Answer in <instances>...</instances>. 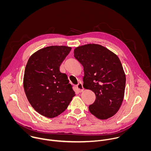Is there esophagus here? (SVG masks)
Returning a JSON list of instances; mask_svg holds the SVG:
<instances>
[{
	"instance_id": "esophagus-1",
	"label": "esophagus",
	"mask_w": 151,
	"mask_h": 151,
	"mask_svg": "<svg viewBox=\"0 0 151 151\" xmlns=\"http://www.w3.org/2000/svg\"><path fill=\"white\" fill-rule=\"evenodd\" d=\"M76 87L79 91V92H82L83 90V85H82V83L81 82H79L78 83V84L77 85Z\"/></svg>"
}]
</instances>
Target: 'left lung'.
Here are the masks:
<instances>
[{"label":"left lung","mask_w":151,"mask_h":151,"mask_svg":"<svg viewBox=\"0 0 151 151\" xmlns=\"http://www.w3.org/2000/svg\"><path fill=\"white\" fill-rule=\"evenodd\" d=\"M74 57L83 67V87L93 91L96 100L90 112L100 119L114 116L124 99L126 78L118 56L98 44H87L74 50Z\"/></svg>","instance_id":"1"}]
</instances>
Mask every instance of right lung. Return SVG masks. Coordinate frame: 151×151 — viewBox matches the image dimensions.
Returning <instances> with one entry per match:
<instances>
[{"label": "right lung", "instance_id": "add662e5", "mask_svg": "<svg viewBox=\"0 0 151 151\" xmlns=\"http://www.w3.org/2000/svg\"><path fill=\"white\" fill-rule=\"evenodd\" d=\"M71 51L66 46H50L35 52L24 71V89L33 109L47 118L65 111L75 96L67 75L60 66Z\"/></svg>", "mask_w": 151, "mask_h": 151}]
</instances>
